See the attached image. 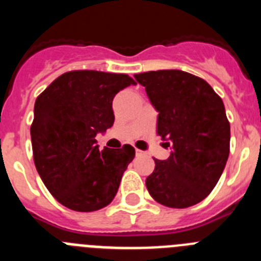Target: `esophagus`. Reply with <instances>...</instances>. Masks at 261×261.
Masks as SVG:
<instances>
[{
    "label": "esophagus",
    "instance_id": "obj_1",
    "mask_svg": "<svg viewBox=\"0 0 261 261\" xmlns=\"http://www.w3.org/2000/svg\"><path fill=\"white\" fill-rule=\"evenodd\" d=\"M144 154V151L138 150V149H136V155H142Z\"/></svg>",
    "mask_w": 261,
    "mask_h": 261
}]
</instances>
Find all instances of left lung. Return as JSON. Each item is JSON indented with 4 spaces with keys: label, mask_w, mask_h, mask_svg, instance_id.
Masks as SVG:
<instances>
[{
    "label": "left lung",
    "mask_w": 261,
    "mask_h": 261,
    "mask_svg": "<svg viewBox=\"0 0 261 261\" xmlns=\"http://www.w3.org/2000/svg\"><path fill=\"white\" fill-rule=\"evenodd\" d=\"M158 111L156 133L171 146L154 159L146 188L159 204L188 208L213 191L230 153V123L220 95L202 78L183 70L135 74Z\"/></svg>",
    "instance_id": "8db88e82"
}]
</instances>
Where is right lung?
Instances as JSON below:
<instances>
[{"label":"right lung","mask_w":261,"mask_h":261,"mask_svg":"<svg viewBox=\"0 0 261 261\" xmlns=\"http://www.w3.org/2000/svg\"><path fill=\"white\" fill-rule=\"evenodd\" d=\"M136 85L128 74L66 71L36 98L31 142L35 167L50 195L75 212L105 208L135 158V147L99 150L96 133L114 125L112 100Z\"/></svg>","instance_id":"right-lung-1"}]
</instances>
